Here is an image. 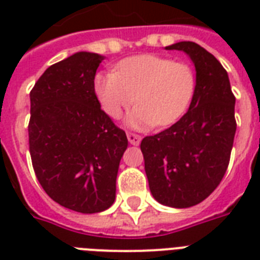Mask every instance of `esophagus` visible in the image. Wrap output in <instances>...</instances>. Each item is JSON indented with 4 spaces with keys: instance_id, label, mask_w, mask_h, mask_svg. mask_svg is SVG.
<instances>
[{
    "instance_id": "34e87169",
    "label": "esophagus",
    "mask_w": 260,
    "mask_h": 260,
    "mask_svg": "<svg viewBox=\"0 0 260 260\" xmlns=\"http://www.w3.org/2000/svg\"><path fill=\"white\" fill-rule=\"evenodd\" d=\"M126 138H128V142H129L132 146H139V144H140V140H142V136H140V135L132 134V132H128V134H126Z\"/></svg>"
}]
</instances>
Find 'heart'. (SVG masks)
<instances>
[{
  "label": "heart",
  "mask_w": 260,
  "mask_h": 260,
  "mask_svg": "<svg viewBox=\"0 0 260 260\" xmlns=\"http://www.w3.org/2000/svg\"><path fill=\"white\" fill-rule=\"evenodd\" d=\"M194 91V74L185 63L146 54L118 63L116 71H101L94 78V93L110 117L118 118L138 101L125 118L134 129L175 122L189 106Z\"/></svg>",
  "instance_id": "obj_1"
}]
</instances>
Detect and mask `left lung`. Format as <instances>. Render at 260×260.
<instances>
[{
	"label": "left lung",
	"instance_id": "1",
	"mask_svg": "<svg viewBox=\"0 0 260 260\" xmlns=\"http://www.w3.org/2000/svg\"><path fill=\"white\" fill-rule=\"evenodd\" d=\"M196 69L189 110L170 128L142 140L152 197L162 205L190 208L209 197L221 182L234 146L235 95L225 69L205 48L179 42Z\"/></svg>",
	"mask_w": 260,
	"mask_h": 260
}]
</instances>
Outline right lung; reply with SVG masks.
<instances>
[{
  "label": "right lung",
  "instance_id": "right-lung-1",
  "mask_svg": "<svg viewBox=\"0 0 260 260\" xmlns=\"http://www.w3.org/2000/svg\"><path fill=\"white\" fill-rule=\"evenodd\" d=\"M102 55L75 52L47 69L30 91L29 152L40 185L79 213L113 205L128 147L125 132L101 109L94 77Z\"/></svg>",
  "mask_w": 260,
  "mask_h": 260
}]
</instances>
